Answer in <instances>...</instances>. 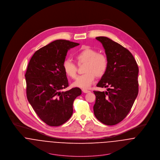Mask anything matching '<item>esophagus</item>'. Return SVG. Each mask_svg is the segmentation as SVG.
<instances>
[{
  "label": "esophagus",
  "mask_w": 160,
  "mask_h": 160,
  "mask_svg": "<svg viewBox=\"0 0 160 160\" xmlns=\"http://www.w3.org/2000/svg\"><path fill=\"white\" fill-rule=\"evenodd\" d=\"M82 92H83L84 93H89V92H90L89 91H88V90H87V89H82Z\"/></svg>",
  "instance_id": "34e87169"
}]
</instances>
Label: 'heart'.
Instances as JSON below:
<instances>
[{"label":"heart","instance_id":"b5f03b06","mask_svg":"<svg viewBox=\"0 0 160 160\" xmlns=\"http://www.w3.org/2000/svg\"><path fill=\"white\" fill-rule=\"evenodd\" d=\"M75 58L78 65L85 64L84 74L78 76L72 85L82 89L89 88L94 81L95 78L102 77L108 67L107 57L89 47H83L76 54ZM65 73L69 78L74 79L77 75V67L69 60H67L63 64Z\"/></svg>","mask_w":160,"mask_h":160}]
</instances>
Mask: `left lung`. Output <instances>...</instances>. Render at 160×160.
<instances>
[{
  "label": "left lung",
  "instance_id": "8db88e82",
  "mask_svg": "<svg viewBox=\"0 0 160 160\" xmlns=\"http://www.w3.org/2000/svg\"><path fill=\"white\" fill-rule=\"evenodd\" d=\"M105 49L108 67L97 84L109 88L107 91H93L96 96L93 112L104 124L115 125L130 112L138 92V68L132 53L107 37H97Z\"/></svg>",
  "mask_w": 160,
  "mask_h": 160
}]
</instances>
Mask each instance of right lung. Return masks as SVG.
<instances>
[{"mask_svg":"<svg viewBox=\"0 0 160 160\" xmlns=\"http://www.w3.org/2000/svg\"><path fill=\"white\" fill-rule=\"evenodd\" d=\"M79 44L57 40L37 50L25 74L26 96L39 118L50 126H59L72 114V104L82 93L78 88L65 92L68 86L63 64L68 50Z\"/></svg>","mask_w":160,"mask_h":160,"instance_id":"1","label":"right lung"}]
</instances>
